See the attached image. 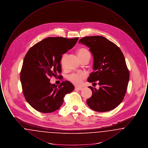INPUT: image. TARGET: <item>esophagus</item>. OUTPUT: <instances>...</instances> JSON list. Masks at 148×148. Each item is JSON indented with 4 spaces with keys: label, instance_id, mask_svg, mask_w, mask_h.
<instances>
[{
    "label": "esophagus",
    "instance_id": "obj_1",
    "mask_svg": "<svg viewBox=\"0 0 148 148\" xmlns=\"http://www.w3.org/2000/svg\"><path fill=\"white\" fill-rule=\"evenodd\" d=\"M82 89H83L82 88H77V87L75 88V90H82Z\"/></svg>",
    "mask_w": 148,
    "mask_h": 148
}]
</instances>
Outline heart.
<instances>
[{
	"label": "heart",
	"mask_w": 148,
	"mask_h": 148,
	"mask_svg": "<svg viewBox=\"0 0 148 148\" xmlns=\"http://www.w3.org/2000/svg\"><path fill=\"white\" fill-rule=\"evenodd\" d=\"M77 55L80 59H82V58L86 56H89V58L90 57V53L89 51L85 48H81L77 50ZM66 57V54H64L62 56L61 59H60V63L62 66H63L64 64ZM85 77H86V75L85 74V73L80 72V73L72 74L69 77V80L71 83H72L74 85L80 86L82 84L83 81Z\"/></svg>",
	"instance_id": "1"
}]
</instances>
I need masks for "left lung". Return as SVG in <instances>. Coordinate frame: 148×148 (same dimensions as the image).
Segmentation results:
<instances>
[{"mask_svg": "<svg viewBox=\"0 0 148 148\" xmlns=\"http://www.w3.org/2000/svg\"><path fill=\"white\" fill-rule=\"evenodd\" d=\"M79 42L88 46L94 57V71L88 82L94 84L99 80L100 86L98 90L88 87L92 95L86 103L97 112L112 110L121 103L127 92L129 71L124 56L116 44L101 36L83 37Z\"/></svg>", "mask_w": 148, "mask_h": 148, "instance_id": "1", "label": "left lung"}]
</instances>
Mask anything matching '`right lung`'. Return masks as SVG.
I'll list each match as a JSON object with an SVG mask.
<instances>
[{"instance_id": "add662e5", "label": "right lung", "mask_w": 148, "mask_h": 148, "mask_svg": "<svg viewBox=\"0 0 148 148\" xmlns=\"http://www.w3.org/2000/svg\"><path fill=\"white\" fill-rule=\"evenodd\" d=\"M78 38L48 37L31 47L24 57L21 72L23 92L29 104L38 112H53L64 101V97L74 90L66 80L58 86L50 83V77L60 74L62 56L72 48ZM61 75H58L62 79Z\"/></svg>"}]
</instances>
